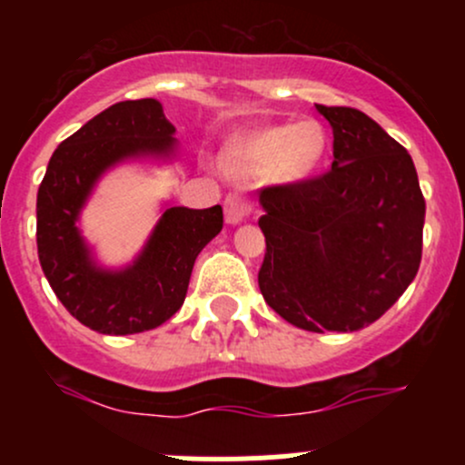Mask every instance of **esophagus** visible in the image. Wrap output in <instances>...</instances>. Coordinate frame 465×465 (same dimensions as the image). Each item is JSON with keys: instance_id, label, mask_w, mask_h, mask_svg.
Wrapping results in <instances>:
<instances>
[{"instance_id": "esophagus-1", "label": "esophagus", "mask_w": 465, "mask_h": 465, "mask_svg": "<svg viewBox=\"0 0 465 465\" xmlns=\"http://www.w3.org/2000/svg\"><path fill=\"white\" fill-rule=\"evenodd\" d=\"M252 213V203L238 193H229L224 198V220L229 224H238Z\"/></svg>"}]
</instances>
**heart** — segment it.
I'll return each instance as SVG.
<instances>
[{
	"instance_id": "1",
	"label": "heart",
	"mask_w": 465,
	"mask_h": 465,
	"mask_svg": "<svg viewBox=\"0 0 465 465\" xmlns=\"http://www.w3.org/2000/svg\"><path fill=\"white\" fill-rule=\"evenodd\" d=\"M326 134L315 121L274 125L238 139L232 145V162L247 175L279 173L283 180H302L320 163Z\"/></svg>"
}]
</instances>
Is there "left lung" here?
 Wrapping results in <instances>:
<instances>
[{
    "instance_id": "left-lung-1",
    "label": "left lung",
    "mask_w": 465,
    "mask_h": 465,
    "mask_svg": "<svg viewBox=\"0 0 465 465\" xmlns=\"http://www.w3.org/2000/svg\"><path fill=\"white\" fill-rule=\"evenodd\" d=\"M332 128V166L320 177L265 186L267 306L311 332L369 326L414 281L425 200L410 153L353 107L317 105Z\"/></svg>"
}]
</instances>
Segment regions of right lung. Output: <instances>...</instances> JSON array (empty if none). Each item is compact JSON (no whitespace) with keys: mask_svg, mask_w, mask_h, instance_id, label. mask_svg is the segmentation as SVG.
<instances>
[{"mask_svg":"<svg viewBox=\"0 0 465 465\" xmlns=\"http://www.w3.org/2000/svg\"><path fill=\"white\" fill-rule=\"evenodd\" d=\"M175 128L154 98L121 101L51 154L37 189V256L63 306L103 335L162 326L182 308L200 252L223 229V206H168L142 254L124 270L96 265L78 215L107 168L133 157H171Z\"/></svg>","mask_w":465,"mask_h":465,"instance_id":"1","label":"right lung"}]
</instances>
